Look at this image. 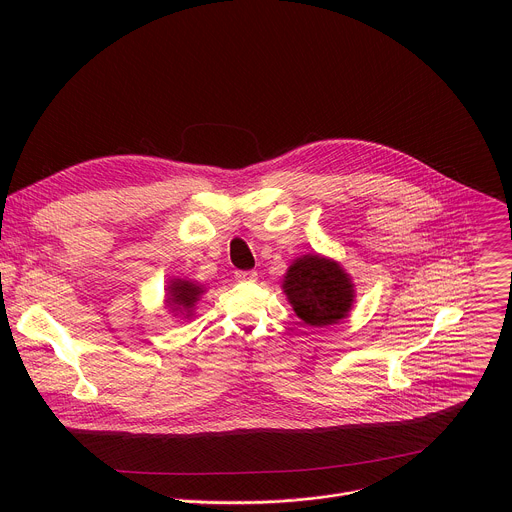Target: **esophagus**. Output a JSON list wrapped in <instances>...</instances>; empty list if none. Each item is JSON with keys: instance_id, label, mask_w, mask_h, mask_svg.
Instances as JSON below:
<instances>
[{"instance_id": "esophagus-1", "label": "esophagus", "mask_w": 512, "mask_h": 512, "mask_svg": "<svg viewBox=\"0 0 512 512\" xmlns=\"http://www.w3.org/2000/svg\"><path fill=\"white\" fill-rule=\"evenodd\" d=\"M237 281H255L257 273L255 271H235Z\"/></svg>"}]
</instances>
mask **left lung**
Wrapping results in <instances>:
<instances>
[{
  "mask_svg": "<svg viewBox=\"0 0 512 512\" xmlns=\"http://www.w3.org/2000/svg\"><path fill=\"white\" fill-rule=\"evenodd\" d=\"M281 287L298 318L318 328L338 324L354 304L350 275L320 255H304L291 263Z\"/></svg>",
  "mask_w": 512,
  "mask_h": 512,
  "instance_id": "8db88e82",
  "label": "left lung"
}]
</instances>
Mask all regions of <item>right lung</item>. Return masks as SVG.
Instances as JSON below:
<instances>
[{"label":"right lung","instance_id":"obj_1","mask_svg":"<svg viewBox=\"0 0 512 512\" xmlns=\"http://www.w3.org/2000/svg\"><path fill=\"white\" fill-rule=\"evenodd\" d=\"M202 294H204L202 285L188 279H172L168 285V306L174 312L186 314L188 318L192 316V310Z\"/></svg>","mask_w":512,"mask_h":512}]
</instances>
